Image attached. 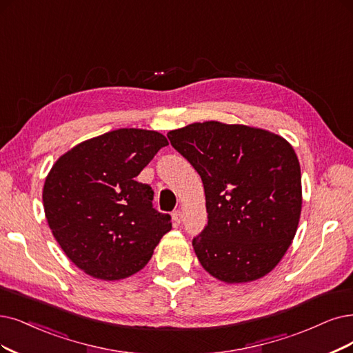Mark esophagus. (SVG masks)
Masks as SVG:
<instances>
[{
    "label": "esophagus",
    "mask_w": 353,
    "mask_h": 353,
    "mask_svg": "<svg viewBox=\"0 0 353 353\" xmlns=\"http://www.w3.org/2000/svg\"><path fill=\"white\" fill-rule=\"evenodd\" d=\"M173 221H174L176 224H180L181 221H183V212H181L180 210L174 211V212H173Z\"/></svg>",
    "instance_id": "obj_1"
}]
</instances>
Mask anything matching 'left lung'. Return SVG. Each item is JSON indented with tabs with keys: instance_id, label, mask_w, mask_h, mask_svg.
Masks as SVG:
<instances>
[{
	"instance_id": "8db88e82",
	"label": "left lung",
	"mask_w": 353,
	"mask_h": 353,
	"mask_svg": "<svg viewBox=\"0 0 353 353\" xmlns=\"http://www.w3.org/2000/svg\"><path fill=\"white\" fill-rule=\"evenodd\" d=\"M202 179L208 224L192 244L219 281L249 282L275 268L301 214V168L283 138L245 125L192 123L167 134Z\"/></svg>"
}]
</instances>
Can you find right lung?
Here are the masks:
<instances>
[{"label":"right lung","mask_w":353,"mask_h":353,"mask_svg":"<svg viewBox=\"0 0 353 353\" xmlns=\"http://www.w3.org/2000/svg\"><path fill=\"white\" fill-rule=\"evenodd\" d=\"M165 145L155 130L117 129L78 143L52 167L43 188L49 228L90 276L134 275L172 230L170 215L152 205L151 186L135 180Z\"/></svg>","instance_id":"add662e5"}]
</instances>
